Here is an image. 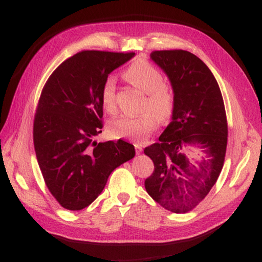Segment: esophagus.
<instances>
[{"label":"esophagus","instance_id":"1","mask_svg":"<svg viewBox=\"0 0 262 262\" xmlns=\"http://www.w3.org/2000/svg\"><path fill=\"white\" fill-rule=\"evenodd\" d=\"M142 147H141V144H139V143H135V151H136V154L137 155H140L141 152H142Z\"/></svg>","mask_w":262,"mask_h":262}]
</instances>
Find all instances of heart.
I'll return each instance as SVG.
<instances>
[{"label":"heart","mask_w":262,"mask_h":262,"mask_svg":"<svg viewBox=\"0 0 262 262\" xmlns=\"http://www.w3.org/2000/svg\"><path fill=\"white\" fill-rule=\"evenodd\" d=\"M123 76L133 85L145 92L142 105L143 113L137 117L122 115L110 122L108 129L115 137H125L133 141H143L151 134L159 121H167L176 108V94L168 82L163 81V75L150 62L136 60L126 69ZM100 101L105 111L114 113L117 110V85L113 76H108L101 85Z\"/></svg>","instance_id":"1"}]
</instances>
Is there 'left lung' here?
<instances>
[{"mask_svg":"<svg viewBox=\"0 0 262 262\" xmlns=\"http://www.w3.org/2000/svg\"><path fill=\"white\" fill-rule=\"evenodd\" d=\"M150 56L170 78L176 108L159 142L144 149L155 166L144 186L163 208L184 214L194 209L219 179L228 144L227 113L219 83L196 55L167 50L154 51ZM188 144L205 152L198 164L185 157Z\"/></svg>","mask_w":262,"mask_h":262,"instance_id":"8db88e82","label":"left lung"}]
</instances>
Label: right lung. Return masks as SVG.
Here are the masks:
<instances>
[{
	"instance_id": "add662e5",
	"label": "right lung",
	"mask_w": 262,
	"mask_h": 262,
	"mask_svg": "<svg viewBox=\"0 0 262 262\" xmlns=\"http://www.w3.org/2000/svg\"><path fill=\"white\" fill-rule=\"evenodd\" d=\"M135 53L82 51L57 67L42 88L33 143L48 190L61 207L81 210L104 189L115 167L135 156L123 140L97 143L101 133V85Z\"/></svg>"
}]
</instances>
